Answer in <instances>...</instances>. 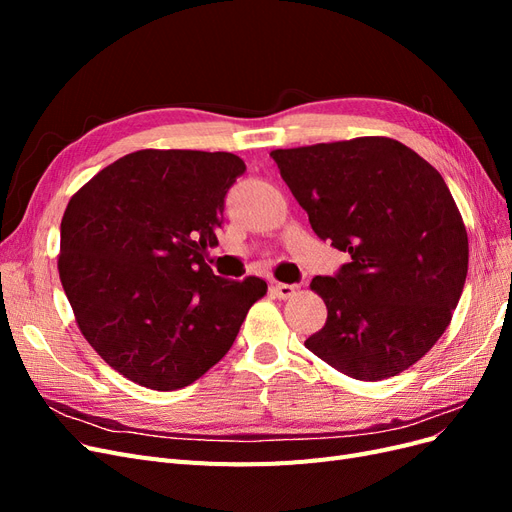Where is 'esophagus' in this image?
Segmentation results:
<instances>
[{"instance_id": "34e87169", "label": "esophagus", "mask_w": 512, "mask_h": 512, "mask_svg": "<svg viewBox=\"0 0 512 512\" xmlns=\"http://www.w3.org/2000/svg\"><path fill=\"white\" fill-rule=\"evenodd\" d=\"M271 290H273L275 297H280V299H290L292 294L297 292V286H294V284H273V286H271Z\"/></svg>"}]
</instances>
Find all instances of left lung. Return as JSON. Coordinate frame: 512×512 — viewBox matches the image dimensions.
Segmentation results:
<instances>
[{"instance_id": "8db88e82", "label": "left lung", "mask_w": 512, "mask_h": 512, "mask_svg": "<svg viewBox=\"0 0 512 512\" xmlns=\"http://www.w3.org/2000/svg\"><path fill=\"white\" fill-rule=\"evenodd\" d=\"M314 232L348 252L314 277L327 305L307 350L342 374H401L451 324L468 275V232L442 175L386 136L271 151Z\"/></svg>"}]
</instances>
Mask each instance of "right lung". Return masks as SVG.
I'll return each mask as SVG.
<instances>
[{
  "instance_id": "right-lung-1",
  "label": "right lung",
  "mask_w": 512,
  "mask_h": 512,
  "mask_svg": "<svg viewBox=\"0 0 512 512\" xmlns=\"http://www.w3.org/2000/svg\"><path fill=\"white\" fill-rule=\"evenodd\" d=\"M235 153L141 149L102 168L61 218L59 280L106 365L151 391L196 382L230 350L267 282L213 275Z\"/></svg>"
}]
</instances>
